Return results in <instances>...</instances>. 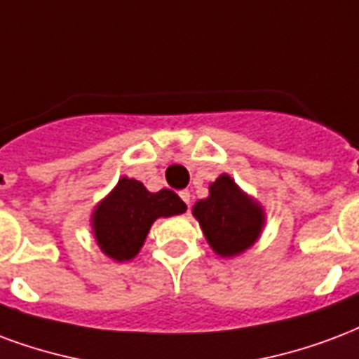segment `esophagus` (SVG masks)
I'll list each match as a JSON object with an SVG mask.
<instances>
[{
	"mask_svg": "<svg viewBox=\"0 0 359 359\" xmlns=\"http://www.w3.org/2000/svg\"><path fill=\"white\" fill-rule=\"evenodd\" d=\"M180 198H182V201H184V203L190 207V198H192V196H190V192H188V190H182V192H180Z\"/></svg>",
	"mask_w": 359,
	"mask_h": 359,
	"instance_id": "esophagus-1",
	"label": "esophagus"
}]
</instances>
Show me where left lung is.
Returning a JSON list of instances; mask_svg holds the SVG:
<instances>
[{"instance_id": "1", "label": "left lung", "mask_w": 359, "mask_h": 359, "mask_svg": "<svg viewBox=\"0 0 359 359\" xmlns=\"http://www.w3.org/2000/svg\"><path fill=\"white\" fill-rule=\"evenodd\" d=\"M205 233L207 243L220 257H236L259 240L264 226V211L257 201L241 192L228 175L211 182L209 198L192 209Z\"/></svg>"}]
</instances>
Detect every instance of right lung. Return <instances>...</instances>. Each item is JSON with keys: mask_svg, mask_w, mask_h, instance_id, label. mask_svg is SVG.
Returning <instances> with one entry per match:
<instances>
[{"mask_svg": "<svg viewBox=\"0 0 359 359\" xmlns=\"http://www.w3.org/2000/svg\"><path fill=\"white\" fill-rule=\"evenodd\" d=\"M184 211L187 203L172 190L148 192L142 182L123 177L95 207L93 233L102 253L126 262L139 255L154 220Z\"/></svg>", "mask_w": 359, "mask_h": 359, "instance_id": "add662e5", "label": "right lung"}]
</instances>
